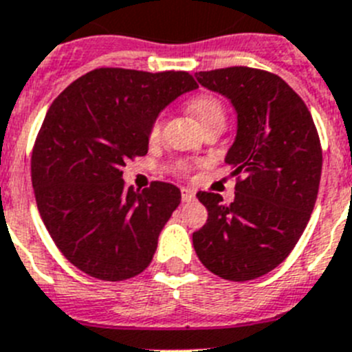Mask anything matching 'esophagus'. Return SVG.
<instances>
[{"label":"esophagus","mask_w":352,"mask_h":352,"mask_svg":"<svg viewBox=\"0 0 352 352\" xmlns=\"http://www.w3.org/2000/svg\"><path fill=\"white\" fill-rule=\"evenodd\" d=\"M182 199L183 203H190L195 199V192L192 188H182Z\"/></svg>","instance_id":"obj_1"}]
</instances>
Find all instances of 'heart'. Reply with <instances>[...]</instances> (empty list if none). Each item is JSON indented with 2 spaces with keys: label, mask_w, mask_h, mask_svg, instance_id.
Wrapping results in <instances>:
<instances>
[{
  "label": "heart",
  "mask_w": 352,
  "mask_h": 352,
  "mask_svg": "<svg viewBox=\"0 0 352 352\" xmlns=\"http://www.w3.org/2000/svg\"><path fill=\"white\" fill-rule=\"evenodd\" d=\"M188 109L190 113L194 114L199 120V123L203 126H206L211 121H226V107H223L222 102L213 95H199L195 98H192L188 102ZM164 123H166V116L164 114H158L151 120L148 129V139L149 142H157L162 138V129H164ZM192 169V164L186 160H178L176 164H173L170 170L174 174H186Z\"/></svg>",
  "instance_id": "1"
}]
</instances>
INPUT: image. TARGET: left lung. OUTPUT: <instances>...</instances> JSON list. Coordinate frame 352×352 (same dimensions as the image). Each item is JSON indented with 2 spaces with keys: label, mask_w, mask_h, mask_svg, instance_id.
Returning a JSON list of instances; mask_svg holds the SVG:
<instances>
[{
  "label": "left lung",
  "mask_w": 352,
  "mask_h": 352,
  "mask_svg": "<svg viewBox=\"0 0 352 352\" xmlns=\"http://www.w3.org/2000/svg\"><path fill=\"white\" fill-rule=\"evenodd\" d=\"M195 77L238 113L226 157L234 169V201L197 192L208 220L192 234L195 254L226 280H254L291 254L309 223L321 182L319 133L301 96L272 72L229 67Z\"/></svg>",
  "instance_id": "left-lung-1"
}]
</instances>
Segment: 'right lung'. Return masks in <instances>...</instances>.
Instances as JSON below:
<instances>
[{
  "label": "right lung",
  "mask_w": 352,
  "mask_h": 352,
  "mask_svg": "<svg viewBox=\"0 0 352 352\" xmlns=\"http://www.w3.org/2000/svg\"><path fill=\"white\" fill-rule=\"evenodd\" d=\"M197 88L188 72L95 68L49 107L31 153V183L56 247L98 280L139 275L182 201L178 186L133 190L126 162L148 153V129L162 109Z\"/></svg>",
  "instance_id": "right-lung-1"
}]
</instances>
